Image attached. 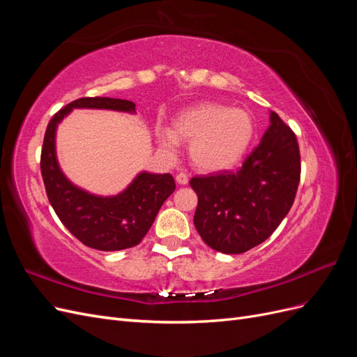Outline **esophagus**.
<instances>
[{"instance_id":"34e87169","label":"esophagus","mask_w":357,"mask_h":357,"mask_svg":"<svg viewBox=\"0 0 357 357\" xmlns=\"http://www.w3.org/2000/svg\"><path fill=\"white\" fill-rule=\"evenodd\" d=\"M176 181L178 183V185H188V181H189V176L186 174V172H178V174L176 176Z\"/></svg>"}]
</instances>
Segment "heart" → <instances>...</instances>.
<instances>
[{
    "label": "heart",
    "instance_id": "heart-1",
    "mask_svg": "<svg viewBox=\"0 0 357 357\" xmlns=\"http://www.w3.org/2000/svg\"><path fill=\"white\" fill-rule=\"evenodd\" d=\"M255 137L252 114L219 102H201L180 113L172 129L158 126L160 149L176 155L178 139L190 143V159L204 172L231 169L243 159Z\"/></svg>",
    "mask_w": 357,
    "mask_h": 357
}]
</instances>
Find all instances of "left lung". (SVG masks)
Returning <instances> with one entry per match:
<instances>
[{
	"instance_id": "obj_1",
	"label": "left lung",
	"mask_w": 357,
	"mask_h": 357,
	"mask_svg": "<svg viewBox=\"0 0 357 357\" xmlns=\"http://www.w3.org/2000/svg\"><path fill=\"white\" fill-rule=\"evenodd\" d=\"M301 178L296 135L274 112L261 143L243 167L190 180L198 195L193 223L204 243L226 255L244 253L278 228Z\"/></svg>"
}]
</instances>
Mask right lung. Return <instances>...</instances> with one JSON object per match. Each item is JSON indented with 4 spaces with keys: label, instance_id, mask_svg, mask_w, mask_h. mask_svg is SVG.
Instances as JSON below:
<instances>
[{
    "label": "right lung",
    "instance_id": "obj_1",
    "mask_svg": "<svg viewBox=\"0 0 357 357\" xmlns=\"http://www.w3.org/2000/svg\"><path fill=\"white\" fill-rule=\"evenodd\" d=\"M74 109H98L135 113L128 100L80 98L63 107L50 119L41 149V176L49 202L63 226L84 245L116 252L139 244L153 225L162 204L176 190L171 174L142 171L129 186L113 197L89 193L71 183L56 158V128Z\"/></svg>",
    "mask_w": 357,
    "mask_h": 357
}]
</instances>
